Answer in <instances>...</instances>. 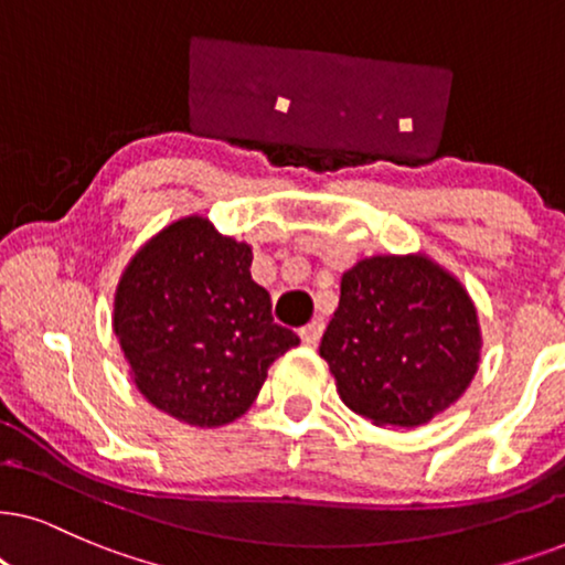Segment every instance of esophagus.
I'll list each match as a JSON object with an SVG mask.
<instances>
[{
	"label": "esophagus",
	"mask_w": 565,
	"mask_h": 565,
	"mask_svg": "<svg viewBox=\"0 0 565 565\" xmlns=\"http://www.w3.org/2000/svg\"><path fill=\"white\" fill-rule=\"evenodd\" d=\"M323 323H320V320H312V323H307V326H302L299 328V339L305 341L307 347H316L318 341H320V335H323Z\"/></svg>",
	"instance_id": "obj_1"
}]
</instances>
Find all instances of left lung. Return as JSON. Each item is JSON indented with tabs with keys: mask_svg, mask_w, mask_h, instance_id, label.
<instances>
[{
	"mask_svg": "<svg viewBox=\"0 0 565 565\" xmlns=\"http://www.w3.org/2000/svg\"><path fill=\"white\" fill-rule=\"evenodd\" d=\"M480 349L467 289L423 253L349 268L320 341L341 402L381 427L425 425L459 402Z\"/></svg>",
	"mask_w": 565,
	"mask_h": 565,
	"instance_id": "1",
	"label": "left lung"
}]
</instances>
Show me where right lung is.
Here are the masks:
<instances>
[{
  "instance_id": "right-lung-1",
  "label": "right lung",
  "mask_w": 565,
  "mask_h": 565,
  "mask_svg": "<svg viewBox=\"0 0 565 565\" xmlns=\"http://www.w3.org/2000/svg\"><path fill=\"white\" fill-rule=\"evenodd\" d=\"M253 247L203 216L161 230L127 263L111 326L130 375L156 409L195 427L242 417L268 367L299 344L274 323L270 295L249 276Z\"/></svg>"
}]
</instances>
